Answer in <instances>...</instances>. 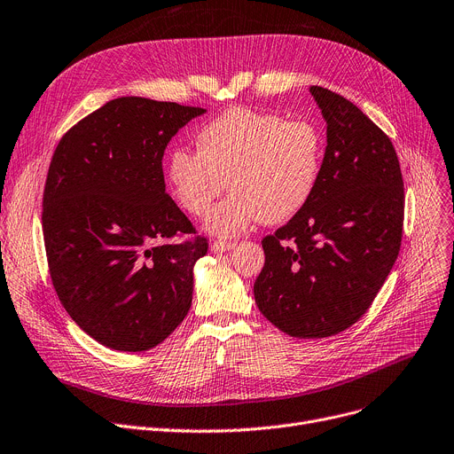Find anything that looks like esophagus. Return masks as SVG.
<instances>
[{
    "label": "esophagus",
    "mask_w": 454,
    "mask_h": 454,
    "mask_svg": "<svg viewBox=\"0 0 454 454\" xmlns=\"http://www.w3.org/2000/svg\"><path fill=\"white\" fill-rule=\"evenodd\" d=\"M231 248H235V243H231V240H214L211 243V252L215 254H223V252H230Z\"/></svg>",
    "instance_id": "obj_1"
}]
</instances>
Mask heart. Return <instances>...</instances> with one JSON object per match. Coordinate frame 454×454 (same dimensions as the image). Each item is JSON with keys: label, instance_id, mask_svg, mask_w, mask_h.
Returning a JSON list of instances; mask_svg holds the SVG:
<instances>
[{"label": "heart", "instance_id": "1", "mask_svg": "<svg viewBox=\"0 0 454 454\" xmlns=\"http://www.w3.org/2000/svg\"><path fill=\"white\" fill-rule=\"evenodd\" d=\"M321 168L323 138L312 124L247 107H231L204 124L197 151L175 147L168 157L175 199L190 215H206L226 186L233 190L206 223L224 237L259 219H292L312 199Z\"/></svg>", "mask_w": 454, "mask_h": 454}]
</instances>
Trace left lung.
<instances>
[{"mask_svg": "<svg viewBox=\"0 0 454 454\" xmlns=\"http://www.w3.org/2000/svg\"><path fill=\"white\" fill-rule=\"evenodd\" d=\"M326 149L309 204L262 239L254 285L262 316L292 338L352 326L372 305L403 233V178L390 138L350 100L312 85Z\"/></svg>", "mask_w": 454, "mask_h": 454, "instance_id": "8db88e82", "label": "left lung"}]
</instances>
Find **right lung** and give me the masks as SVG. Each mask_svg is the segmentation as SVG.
<instances>
[{
  "label": "right lung",
  "instance_id": "right-lung-1",
  "mask_svg": "<svg viewBox=\"0 0 454 454\" xmlns=\"http://www.w3.org/2000/svg\"><path fill=\"white\" fill-rule=\"evenodd\" d=\"M202 113L114 98L54 149L42 211L49 274L73 321L104 347L153 348L192 307L193 266L207 239L166 193L162 157L171 137Z\"/></svg>",
  "mask_w": 454,
  "mask_h": 454
}]
</instances>
